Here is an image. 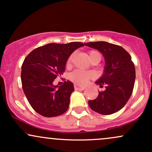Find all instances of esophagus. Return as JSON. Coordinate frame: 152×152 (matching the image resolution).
Here are the masks:
<instances>
[{"label":"esophagus","instance_id":"esophagus-1","mask_svg":"<svg viewBox=\"0 0 152 152\" xmlns=\"http://www.w3.org/2000/svg\"><path fill=\"white\" fill-rule=\"evenodd\" d=\"M74 88L76 90H84L86 88V86H79L78 84H75L74 85Z\"/></svg>","mask_w":152,"mask_h":152}]
</instances>
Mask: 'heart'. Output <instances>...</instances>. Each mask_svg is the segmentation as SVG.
Listing matches in <instances>:
<instances>
[{
  "label": "heart",
  "mask_w": 152,
  "mask_h": 152,
  "mask_svg": "<svg viewBox=\"0 0 152 152\" xmlns=\"http://www.w3.org/2000/svg\"><path fill=\"white\" fill-rule=\"evenodd\" d=\"M99 54L97 51L95 50H91L88 53V57L89 58H92L94 56ZM73 59V55H71L69 58L67 60V64L68 66H70L72 62ZM93 76V74L91 72H86V71H81V70H76L71 72L70 75H69V78L71 81L74 82V83H77V84H83L88 81L89 78H91Z\"/></svg>",
  "instance_id": "1"
}]
</instances>
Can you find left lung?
I'll use <instances>...</instances> for the list:
<instances>
[{
  "label": "left lung",
  "mask_w": 152,
  "mask_h": 152,
  "mask_svg": "<svg viewBox=\"0 0 152 152\" xmlns=\"http://www.w3.org/2000/svg\"><path fill=\"white\" fill-rule=\"evenodd\" d=\"M84 44L100 51L105 60L104 73L95 83L101 88L104 85L106 90L88 101L89 107L103 115L114 114L125 106L133 91L136 73L132 57L121 46L105 41Z\"/></svg>",
  "instance_id": "left-lung-1"
}]
</instances>
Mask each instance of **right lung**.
<instances>
[{
	"label": "right lung",
	"mask_w": 152,
	"mask_h": 152,
	"mask_svg": "<svg viewBox=\"0 0 152 152\" xmlns=\"http://www.w3.org/2000/svg\"><path fill=\"white\" fill-rule=\"evenodd\" d=\"M83 46L80 42L48 43L26 56L21 67L22 87L29 104L38 114L54 117L69 109L74 84L67 81L58 86H54L53 82L65 71L71 53Z\"/></svg>",
	"instance_id": "add662e5"
}]
</instances>
